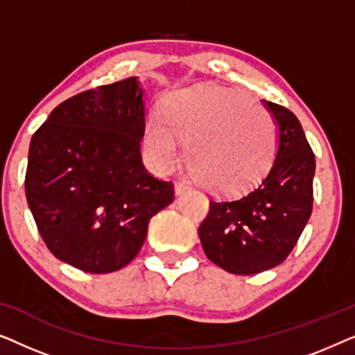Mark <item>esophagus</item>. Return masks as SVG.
I'll return each instance as SVG.
<instances>
[{
	"instance_id": "esophagus-1",
	"label": "esophagus",
	"mask_w": 355,
	"mask_h": 355,
	"mask_svg": "<svg viewBox=\"0 0 355 355\" xmlns=\"http://www.w3.org/2000/svg\"><path fill=\"white\" fill-rule=\"evenodd\" d=\"M189 189V184L184 182V181H179L176 182V186H174V192H176V196H182L184 192H186Z\"/></svg>"
}]
</instances>
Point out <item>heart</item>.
I'll list each match as a JSON object with an SVG mask.
<instances>
[{
  "label": "heart",
  "instance_id": "obj_1",
  "mask_svg": "<svg viewBox=\"0 0 355 355\" xmlns=\"http://www.w3.org/2000/svg\"><path fill=\"white\" fill-rule=\"evenodd\" d=\"M181 142L193 176L203 186L236 192L268 171L278 132L268 110L247 94L203 85L171 95L164 116L153 113L145 124V152L158 171L176 166Z\"/></svg>",
  "mask_w": 355,
  "mask_h": 355
}]
</instances>
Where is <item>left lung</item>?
Instances as JSON below:
<instances>
[{
	"mask_svg": "<svg viewBox=\"0 0 355 355\" xmlns=\"http://www.w3.org/2000/svg\"><path fill=\"white\" fill-rule=\"evenodd\" d=\"M261 103L278 132L268 174L245 196L210 202V213L198 227L205 255L234 275L261 273L283 263L312 215L315 157L302 125L284 106Z\"/></svg>",
	"mask_w": 355,
	"mask_h": 355,
	"instance_id": "8db88e82",
	"label": "left lung"
}]
</instances>
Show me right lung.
Here are the masks:
<instances>
[{"label":"right lung","instance_id":"right-lung-1","mask_svg":"<svg viewBox=\"0 0 355 355\" xmlns=\"http://www.w3.org/2000/svg\"><path fill=\"white\" fill-rule=\"evenodd\" d=\"M145 90L137 77L62 101L33 134L26 196L58 260L111 273L142 249L148 221L173 202L144 168Z\"/></svg>","mask_w":355,"mask_h":355}]
</instances>
